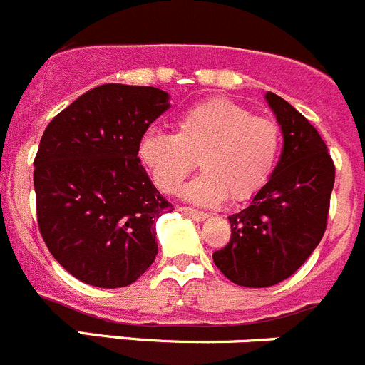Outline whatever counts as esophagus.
Here are the masks:
<instances>
[{"label":"esophagus","instance_id":"1","mask_svg":"<svg viewBox=\"0 0 365 365\" xmlns=\"http://www.w3.org/2000/svg\"><path fill=\"white\" fill-rule=\"evenodd\" d=\"M179 212H180V213H185V215H188L190 219H193V220H205L206 217H208V213L200 212V210L188 208V206H180Z\"/></svg>","mask_w":365,"mask_h":365}]
</instances>
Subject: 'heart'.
<instances>
[{
    "label": "heart",
    "mask_w": 365,
    "mask_h": 365,
    "mask_svg": "<svg viewBox=\"0 0 365 365\" xmlns=\"http://www.w3.org/2000/svg\"><path fill=\"white\" fill-rule=\"evenodd\" d=\"M279 152L280 126L273 119L224 98L186 110L175 133L150 130L139 141V159L165 193H175L199 159L205 173L186 186L185 197L205 206L226 197L252 199L272 177Z\"/></svg>",
    "instance_id": "heart-1"
}]
</instances>
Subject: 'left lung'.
Instances as JSON below:
<instances>
[{"label": "left lung", "instance_id": "1", "mask_svg": "<svg viewBox=\"0 0 365 365\" xmlns=\"http://www.w3.org/2000/svg\"><path fill=\"white\" fill-rule=\"evenodd\" d=\"M282 130L279 165L252 205L230 215L232 237L213 253L224 277L244 287L282 282L319 246L327 226L335 165L315 126L287 101L266 93Z\"/></svg>", "mask_w": 365, "mask_h": 365}]
</instances>
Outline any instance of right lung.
<instances>
[{"label": "right lung", "instance_id": "obj_1", "mask_svg": "<svg viewBox=\"0 0 365 365\" xmlns=\"http://www.w3.org/2000/svg\"><path fill=\"white\" fill-rule=\"evenodd\" d=\"M168 108L165 90L108 83L83 93L43 132L34 159L39 232L81 282L128 286L155 260V222L173 206L137 153Z\"/></svg>", "mask_w": 365, "mask_h": 365}]
</instances>
